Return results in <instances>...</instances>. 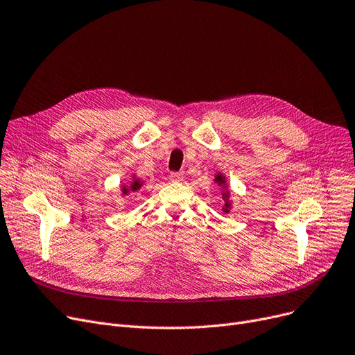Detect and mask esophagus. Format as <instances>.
<instances>
[{"mask_svg": "<svg viewBox=\"0 0 355 355\" xmlns=\"http://www.w3.org/2000/svg\"><path fill=\"white\" fill-rule=\"evenodd\" d=\"M170 178H171V181L180 182V181H182V180H184V174H182V173H171Z\"/></svg>", "mask_w": 355, "mask_h": 355, "instance_id": "1", "label": "esophagus"}]
</instances>
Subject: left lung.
<instances>
[{
  "instance_id": "8db88e82",
  "label": "left lung",
  "mask_w": 355,
  "mask_h": 355,
  "mask_svg": "<svg viewBox=\"0 0 355 355\" xmlns=\"http://www.w3.org/2000/svg\"><path fill=\"white\" fill-rule=\"evenodd\" d=\"M216 182L218 184V185H223V187H226V178L223 177L221 174H217L216 175ZM223 200H225V207H223V211L225 213H230V209H232V202H230V200H229V196H230V193L229 191H223Z\"/></svg>"
}]
</instances>
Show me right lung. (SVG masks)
I'll list each match as a JSON object with an SVG mask.
<instances>
[{
	"label": "right lung",
	"mask_w": 355,
	"mask_h": 355,
	"mask_svg": "<svg viewBox=\"0 0 355 355\" xmlns=\"http://www.w3.org/2000/svg\"><path fill=\"white\" fill-rule=\"evenodd\" d=\"M144 185V181L142 180H139V178H137V177H132V181H130V184L128 185H123L122 187V193L123 194H128L129 191H138L141 187Z\"/></svg>",
	"instance_id": "right-lung-1"
}]
</instances>
